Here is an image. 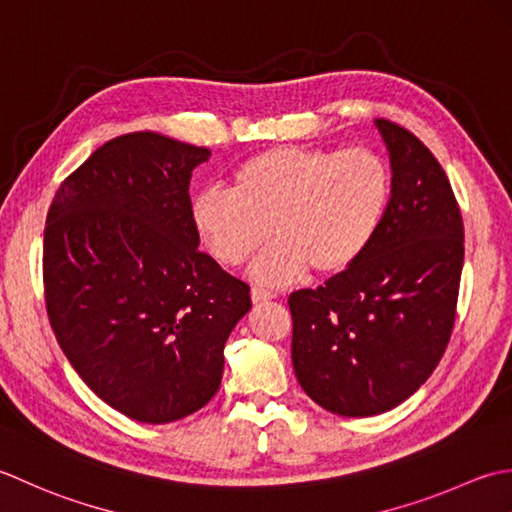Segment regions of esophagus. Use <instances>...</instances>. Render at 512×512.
I'll list each match as a JSON object with an SVG mask.
<instances>
[{"label": "esophagus", "instance_id": "34e87169", "mask_svg": "<svg viewBox=\"0 0 512 512\" xmlns=\"http://www.w3.org/2000/svg\"><path fill=\"white\" fill-rule=\"evenodd\" d=\"M274 298H276V294H271V291L252 287V300H254V305H263V302H267V300H274Z\"/></svg>", "mask_w": 512, "mask_h": 512}]
</instances>
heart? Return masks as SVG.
Listing matches in <instances>:
<instances>
[{"instance_id":"b5f03b06","label":"heart","mask_w":512,"mask_h":512,"mask_svg":"<svg viewBox=\"0 0 512 512\" xmlns=\"http://www.w3.org/2000/svg\"><path fill=\"white\" fill-rule=\"evenodd\" d=\"M393 194L391 165L364 145L344 150L274 145L234 170L229 190L194 196L196 234L221 265L238 267L271 236L252 276L280 285L340 276L367 254Z\"/></svg>"}]
</instances>
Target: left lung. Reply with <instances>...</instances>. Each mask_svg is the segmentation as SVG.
<instances>
[{
  "label": "left lung",
  "instance_id": "obj_1",
  "mask_svg": "<svg viewBox=\"0 0 512 512\" xmlns=\"http://www.w3.org/2000/svg\"><path fill=\"white\" fill-rule=\"evenodd\" d=\"M393 194L371 247L318 289L289 296L296 378L322 409L369 417L402 404L451 340L464 223L442 165L402 125L375 119Z\"/></svg>",
  "mask_w": 512,
  "mask_h": 512
}]
</instances>
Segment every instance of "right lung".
<instances>
[{
	"mask_svg": "<svg viewBox=\"0 0 512 512\" xmlns=\"http://www.w3.org/2000/svg\"><path fill=\"white\" fill-rule=\"evenodd\" d=\"M210 150L156 132L103 143L59 185L44 229L59 347L112 409L168 424L214 398L249 285L198 252L190 179Z\"/></svg>",
	"mask_w": 512,
	"mask_h": 512,
	"instance_id": "obj_1",
	"label": "right lung"
}]
</instances>
